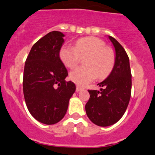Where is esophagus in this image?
Instances as JSON below:
<instances>
[{"instance_id": "esophagus-1", "label": "esophagus", "mask_w": 155, "mask_h": 155, "mask_svg": "<svg viewBox=\"0 0 155 155\" xmlns=\"http://www.w3.org/2000/svg\"><path fill=\"white\" fill-rule=\"evenodd\" d=\"M81 90H82V88L80 86H78V85L76 86V91H77V92H79V91H81Z\"/></svg>"}]
</instances>
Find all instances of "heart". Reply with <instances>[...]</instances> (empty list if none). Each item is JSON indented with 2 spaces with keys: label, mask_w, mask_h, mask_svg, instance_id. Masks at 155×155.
Wrapping results in <instances>:
<instances>
[{
  "label": "heart",
  "mask_w": 155,
  "mask_h": 155,
  "mask_svg": "<svg viewBox=\"0 0 155 155\" xmlns=\"http://www.w3.org/2000/svg\"><path fill=\"white\" fill-rule=\"evenodd\" d=\"M60 60L67 68L73 69L80 59L85 67L76 68L70 74L72 81L80 86H85L96 79H104L112 71L115 64V54L106 43L95 37H83L76 41L74 47L64 45L60 49Z\"/></svg>",
  "instance_id": "1"
}]
</instances>
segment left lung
I'll return each instance as SVG.
<instances>
[{"label":"left lung","mask_w":155,"mask_h":155,"mask_svg":"<svg viewBox=\"0 0 155 155\" xmlns=\"http://www.w3.org/2000/svg\"><path fill=\"white\" fill-rule=\"evenodd\" d=\"M116 51L115 64L106 80L98 85L101 91L89 90L85 105L87 117L93 124L108 127L120 120L127 110L131 92V73L129 57L124 47L108 36Z\"/></svg>","instance_id":"8db88e82"}]
</instances>
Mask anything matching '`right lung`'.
Returning <instances> with one entry per match:
<instances>
[{
	"mask_svg": "<svg viewBox=\"0 0 155 155\" xmlns=\"http://www.w3.org/2000/svg\"><path fill=\"white\" fill-rule=\"evenodd\" d=\"M62 32L53 31L31 47L25 62L23 91L28 111L41 123L51 125L65 115L75 85L65 81L68 72L60 60Z\"/></svg>",
	"mask_w": 155,
	"mask_h": 155,
	"instance_id": "1",
	"label": "right lung"
}]
</instances>
